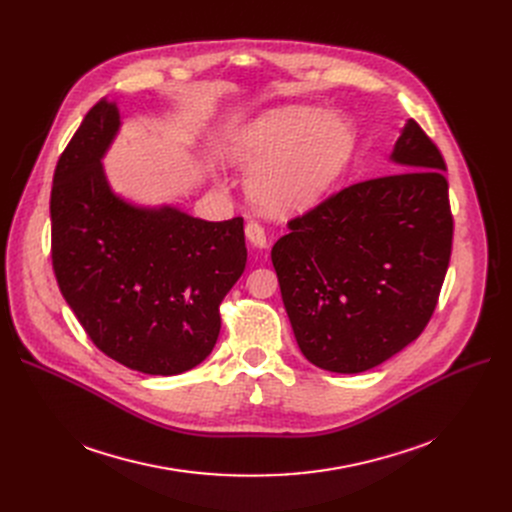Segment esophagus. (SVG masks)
Here are the masks:
<instances>
[{
  "instance_id": "obj_1",
  "label": "esophagus",
  "mask_w": 512,
  "mask_h": 512,
  "mask_svg": "<svg viewBox=\"0 0 512 512\" xmlns=\"http://www.w3.org/2000/svg\"><path fill=\"white\" fill-rule=\"evenodd\" d=\"M245 234H247V240L251 242L253 247H257V249H265L267 247V234H265V230H263V226L259 222H255V220L247 222Z\"/></svg>"
}]
</instances>
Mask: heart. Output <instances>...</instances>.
<instances>
[{
    "mask_svg": "<svg viewBox=\"0 0 512 512\" xmlns=\"http://www.w3.org/2000/svg\"><path fill=\"white\" fill-rule=\"evenodd\" d=\"M353 153V132L338 116L315 107H282L234 134L232 166L253 172L251 195L270 211L313 205Z\"/></svg>",
    "mask_w": 512,
    "mask_h": 512,
    "instance_id": "heart-1",
    "label": "heart"
}]
</instances>
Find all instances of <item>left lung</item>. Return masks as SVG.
Listing matches in <instances>:
<instances>
[{
    "instance_id": "left-lung-1",
    "label": "left lung",
    "mask_w": 512,
    "mask_h": 512,
    "mask_svg": "<svg viewBox=\"0 0 512 512\" xmlns=\"http://www.w3.org/2000/svg\"><path fill=\"white\" fill-rule=\"evenodd\" d=\"M396 172L330 195L288 222L272 249L301 353L361 373L419 338L438 305L452 251L444 157L407 120Z\"/></svg>"
}]
</instances>
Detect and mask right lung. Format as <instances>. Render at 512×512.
Masks as SVG:
<instances>
[{
    "instance_id": "add662e5",
    "label": "right lung",
    "mask_w": 512,
    "mask_h": 512,
    "mask_svg": "<svg viewBox=\"0 0 512 512\" xmlns=\"http://www.w3.org/2000/svg\"><path fill=\"white\" fill-rule=\"evenodd\" d=\"M120 128L97 101L58 159L51 263L66 303L110 359L149 375L197 367L220 336V305L245 272L242 218L205 222L114 195L101 157Z\"/></svg>"
}]
</instances>
